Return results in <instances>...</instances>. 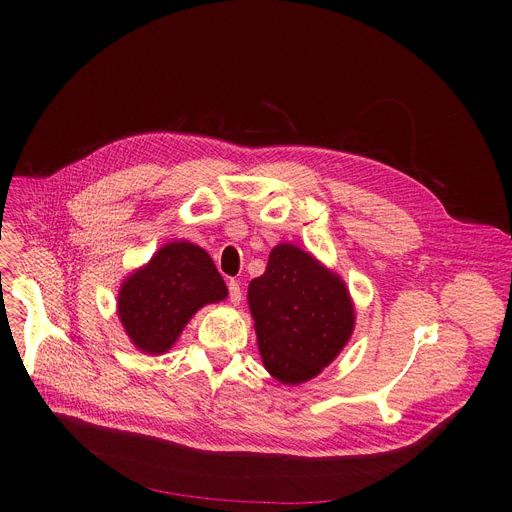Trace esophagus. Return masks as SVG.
<instances>
[{"label":"esophagus","mask_w":512,"mask_h":512,"mask_svg":"<svg viewBox=\"0 0 512 512\" xmlns=\"http://www.w3.org/2000/svg\"><path fill=\"white\" fill-rule=\"evenodd\" d=\"M241 298H243V291H241L239 281L231 279V281H229V300L237 306V304H241Z\"/></svg>","instance_id":"obj_1"}]
</instances>
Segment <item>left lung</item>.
<instances>
[{
    "label": "left lung",
    "mask_w": 512,
    "mask_h": 512,
    "mask_svg": "<svg viewBox=\"0 0 512 512\" xmlns=\"http://www.w3.org/2000/svg\"><path fill=\"white\" fill-rule=\"evenodd\" d=\"M247 300L263 367L283 385L320 375L354 330L344 281L289 243L271 249L265 273L249 283Z\"/></svg>",
    "instance_id": "obj_1"
}]
</instances>
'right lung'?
Masks as SVG:
<instances>
[{"mask_svg": "<svg viewBox=\"0 0 512 512\" xmlns=\"http://www.w3.org/2000/svg\"><path fill=\"white\" fill-rule=\"evenodd\" d=\"M227 294L225 279L202 247L172 241L121 283L117 314L135 348L156 356L172 348L202 306Z\"/></svg>", "mask_w": 512, "mask_h": 512, "instance_id": "obj_1", "label": "right lung"}]
</instances>
